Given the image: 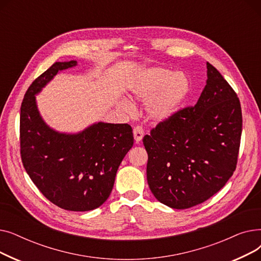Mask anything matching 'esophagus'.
I'll use <instances>...</instances> for the list:
<instances>
[{
    "instance_id": "1",
    "label": "esophagus",
    "mask_w": 261,
    "mask_h": 261,
    "mask_svg": "<svg viewBox=\"0 0 261 261\" xmlns=\"http://www.w3.org/2000/svg\"><path fill=\"white\" fill-rule=\"evenodd\" d=\"M133 136H134L135 143L139 144L143 140V138H144V130H143V128L140 127V126L134 127V129H133Z\"/></svg>"
}]
</instances>
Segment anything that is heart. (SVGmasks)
Here are the masks:
<instances>
[{"label":"heart","instance_id":"1","mask_svg":"<svg viewBox=\"0 0 261 261\" xmlns=\"http://www.w3.org/2000/svg\"><path fill=\"white\" fill-rule=\"evenodd\" d=\"M189 91L190 81L185 73L163 67L143 71L130 85V92L135 98L146 99L147 116L155 121L171 118L182 107Z\"/></svg>","mask_w":261,"mask_h":261}]
</instances>
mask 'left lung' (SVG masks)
Here are the masks:
<instances>
[{"mask_svg":"<svg viewBox=\"0 0 261 261\" xmlns=\"http://www.w3.org/2000/svg\"><path fill=\"white\" fill-rule=\"evenodd\" d=\"M193 108L177 111L144 136L147 181L161 203L185 210L203 203L229 180L242 132L237 94L211 63Z\"/></svg>","mask_w":261,"mask_h":261,"instance_id":"obj_1","label":"left lung"}]
</instances>
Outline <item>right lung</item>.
<instances>
[{"instance_id": "1", "label": "right lung", "mask_w": 261, "mask_h": 261, "mask_svg": "<svg viewBox=\"0 0 261 261\" xmlns=\"http://www.w3.org/2000/svg\"><path fill=\"white\" fill-rule=\"evenodd\" d=\"M77 61L54 63L26 91L21 105L23 166L42 195L58 207L88 212L111 194L117 169L133 146L128 123L95 122L78 133L51 129L41 117L36 95L60 71Z\"/></svg>"}]
</instances>
